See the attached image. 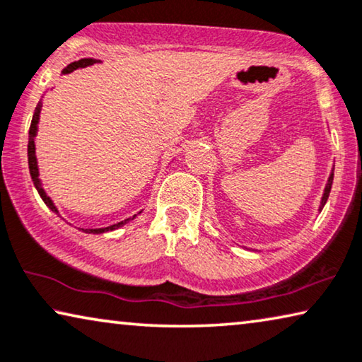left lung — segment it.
<instances>
[{
	"label": "left lung",
	"instance_id": "obj_1",
	"mask_svg": "<svg viewBox=\"0 0 362 362\" xmlns=\"http://www.w3.org/2000/svg\"><path fill=\"white\" fill-rule=\"evenodd\" d=\"M333 171H334V166L332 173H329V177H328V182L327 186H325V191H323V196H322V202H320V207H318V211L322 212V209L325 207V204L328 201V196H329V191H332V185H333Z\"/></svg>",
	"mask_w": 362,
	"mask_h": 362
}]
</instances>
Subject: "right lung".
<instances>
[{
    "label": "right lung",
    "instance_id": "add662e5",
    "mask_svg": "<svg viewBox=\"0 0 362 362\" xmlns=\"http://www.w3.org/2000/svg\"><path fill=\"white\" fill-rule=\"evenodd\" d=\"M96 62H98V60H94V59H81V60H78V62H73V64L66 65V66L64 68V70H62V75H66V73L75 71V70H78V68L90 66V65H93V64H96ZM40 107H42V103H39L37 107H35L34 116H33V122H30V129H29V144H28L29 173H30V177H33V181H34L35 189H37L39 196L42 197V201L45 202V206L49 207L52 212H55L57 216L60 217L59 209L55 207L54 201H52V199H50L49 196H47V192H45V189H44V186H42V181H40V177H39L37 156H35V135H37V125H39V119H40ZM139 214H142V211H140ZM139 214H135V216L125 218V220H122V222H117V223H114V225H109V227H104V228H80V230H83V232H85V233H94V235L112 232V230H116V228H119V227H124L125 223H129L130 220H134L135 217L139 216Z\"/></svg>",
    "mask_w": 362,
    "mask_h": 362
}]
</instances>
